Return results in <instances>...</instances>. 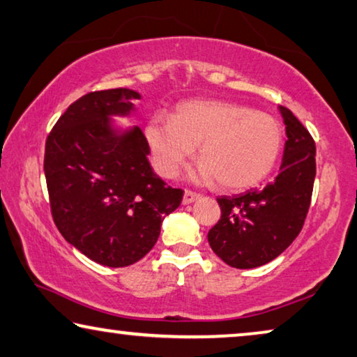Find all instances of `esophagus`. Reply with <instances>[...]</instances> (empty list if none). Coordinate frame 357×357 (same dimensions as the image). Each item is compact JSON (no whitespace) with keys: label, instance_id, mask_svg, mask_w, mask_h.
<instances>
[{"label":"esophagus","instance_id":"34e87169","mask_svg":"<svg viewBox=\"0 0 357 357\" xmlns=\"http://www.w3.org/2000/svg\"><path fill=\"white\" fill-rule=\"evenodd\" d=\"M199 197H200V194L192 192V190H185L184 195H183V204H184V205L192 204V202H195L197 199H199Z\"/></svg>","mask_w":357,"mask_h":357}]
</instances>
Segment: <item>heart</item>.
Returning <instances> with one entry per match:
<instances>
[{"label":"heart","instance_id":"1","mask_svg":"<svg viewBox=\"0 0 357 357\" xmlns=\"http://www.w3.org/2000/svg\"><path fill=\"white\" fill-rule=\"evenodd\" d=\"M153 165L172 178L199 146L202 162L194 178L218 179L226 190L257 185L273 172L284 132L273 115L227 100H190L178 105L173 119L153 115L146 126Z\"/></svg>","mask_w":357,"mask_h":357}]
</instances>
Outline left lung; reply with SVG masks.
Instances as JSON below:
<instances>
[{"label":"left lung","mask_w":357,"mask_h":357,"mask_svg":"<svg viewBox=\"0 0 357 357\" xmlns=\"http://www.w3.org/2000/svg\"><path fill=\"white\" fill-rule=\"evenodd\" d=\"M280 173L261 190L218 199L221 220L208 232L213 252L226 264L252 269L273 261L305 225L316 178V144L310 131L287 107Z\"/></svg>","instance_id":"8db88e82"}]
</instances>
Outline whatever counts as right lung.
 <instances>
[{
	"label": "right lung",
	"mask_w": 357,
	"mask_h": 357,
	"mask_svg": "<svg viewBox=\"0 0 357 357\" xmlns=\"http://www.w3.org/2000/svg\"><path fill=\"white\" fill-rule=\"evenodd\" d=\"M141 94L93 91L68 105L46 139L45 176L52 220L84 257L109 268L144 258L183 190L167 185L149 163L141 128L119 130L112 116L135 110Z\"/></svg>",
	"instance_id": "1"
}]
</instances>
